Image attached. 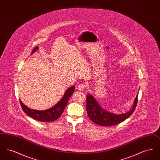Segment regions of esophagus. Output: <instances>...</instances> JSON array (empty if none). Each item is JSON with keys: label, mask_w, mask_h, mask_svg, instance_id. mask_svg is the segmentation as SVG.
<instances>
[{"label": "esophagus", "mask_w": 160, "mask_h": 160, "mask_svg": "<svg viewBox=\"0 0 160 160\" xmlns=\"http://www.w3.org/2000/svg\"><path fill=\"white\" fill-rule=\"evenodd\" d=\"M77 88L79 91H83L85 89V88H86V86L83 84H79L77 86Z\"/></svg>", "instance_id": "1"}]
</instances>
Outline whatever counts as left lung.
I'll return each instance as SVG.
<instances>
[{
	"instance_id": "obj_1",
	"label": "left lung",
	"mask_w": 160,
	"mask_h": 160,
	"mask_svg": "<svg viewBox=\"0 0 160 160\" xmlns=\"http://www.w3.org/2000/svg\"><path fill=\"white\" fill-rule=\"evenodd\" d=\"M137 96L131 108L128 112L121 114H115L105 110L100 106L93 96L88 93L86 96V110L92 121L101 126H112L123 122L133 113L137 103Z\"/></svg>"
}]
</instances>
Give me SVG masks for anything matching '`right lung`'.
Returning a JSON list of instances; mask_svg holds the SVG:
<instances>
[{
    "mask_svg": "<svg viewBox=\"0 0 160 160\" xmlns=\"http://www.w3.org/2000/svg\"><path fill=\"white\" fill-rule=\"evenodd\" d=\"M38 50V47H35L31 54L34 53ZM74 86L69 88L65 91V93H64L62 99L56 105L45 110H37L31 109L30 108L26 106L20 99V102L24 112L32 118L40 122H52L58 119L62 115L65 107L67 105L69 98L74 92Z\"/></svg>",
    "mask_w": 160,
    "mask_h": 160,
    "instance_id": "right-lung-1",
    "label": "right lung"
}]
</instances>
